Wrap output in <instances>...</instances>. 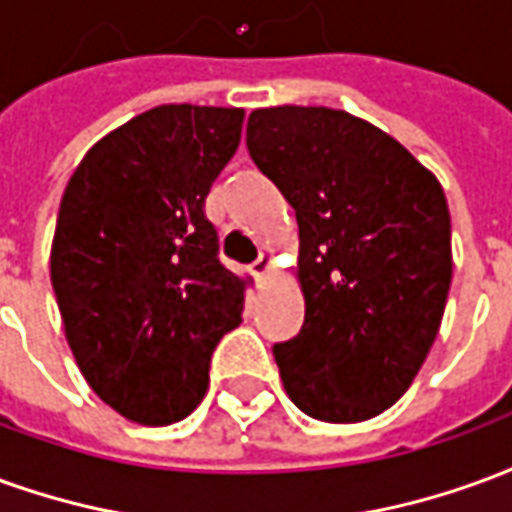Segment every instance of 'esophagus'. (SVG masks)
Here are the masks:
<instances>
[{
    "instance_id": "34e87169",
    "label": "esophagus",
    "mask_w": 512,
    "mask_h": 512,
    "mask_svg": "<svg viewBox=\"0 0 512 512\" xmlns=\"http://www.w3.org/2000/svg\"><path fill=\"white\" fill-rule=\"evenodd\" d=\"M271 271H274V249L266 246V249L260 252V257L252 263V274H255L257 279H266Z\"/></svg>"
}]
</instances>
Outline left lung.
<instances>
[{"instance_id":"left-lung-1","label":"left lung","mask_w":512,"mask_h":512,"mask_svg":"<svg viewBox=\"0 0 512 512\" xmlns=\"http://www.w3.org/2000/svg\"><path fill=\"white\" fill-rule=\"evenodd\" d=\"M246 147L299 222L304 326L274 345L290 400L362 422L406 392L450 293V208L436 175L367 120L326 106L255 109Z\"/></svg>"}]
</instances>
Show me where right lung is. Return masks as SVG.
Listing matches in <instances>:
<instances>
[{
    "label": "right lung",
    "mask_w": 512,
    "mask_h": 512,
    "mask_svg": "<svg viewBox=\"0 0 512 512\" xmlns=\"http://www.w3.org/2000/svg\"><path fill=\"white\" fill-rule=\"evenodd\" d=\"M244 109L167 104L95 142L65 186L51 285L76 365L139 425L189 417L213 348L244 312L246 279L205 216L241 142Z\"/></svg>",
    "instance_id": "right-lung-1"
}]
</instances>
